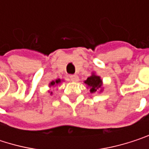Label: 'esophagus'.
Returning a JSON list of instances; mask_svg holds the SVG:
<instances>
[{"mask_svg":"<svg viewBox=\"0 0 149 149\" xmlns=\"http://www.w3.org/2000/svg\"><path fill=\"white\" fill-rule=\"evenodd\" d=\"M70 79L72 82H77L79 80V77L77 75H71L70 76Z\"/></svg>","mask_w":149,"mask_h":149,"instance_id":"34e87169","label":"esophagus"}]
</instances>
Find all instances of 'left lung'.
<instances>
[{"label": "left lung", "instance_id": "obj_1", "mask_svg": "<svg viewBox=\"0 0 149 149\" xmlns=\"http://www.w3.org/2000/svg\"><path fill=\"white\" fill-rule=\"evenodd\" d=\"M84 84H87V86L90 88L91 93H95L97 91H102V85H103V81L101 77L95 73H92L91 77H89L85 81Z\"/></svg>", "mask_w": 149, "mask_h": 149}]
</instances>
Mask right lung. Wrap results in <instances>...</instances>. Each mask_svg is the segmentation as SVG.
I'll list each match as a JSON object with an SVG mask.
<instances>
[{
  "instance_id": "add662e5",
  "label": "right lung",
  "mask_w": 149,
  "mask_h": 149,
  "mask_svg": "<svg viewBox=\"0 0 149 149\" xmlns=\"http://www.w3.org/2000/svg\"><path fill=\"white\" fill-rule=\"evenodd\" d=\"M59 83H61V80H60V79H56L55 81H52V82L49 84V86H54V85L58 84Z\"/></svg>"
}]
</instances>
